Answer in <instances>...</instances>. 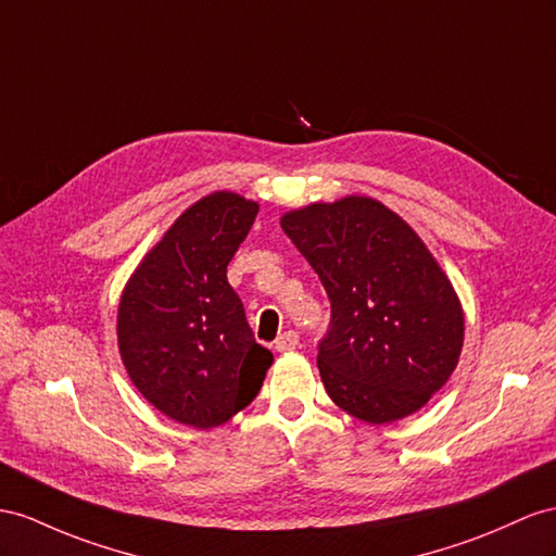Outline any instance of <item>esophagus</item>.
<instances>
[{"label": "esophagus", "instance_id": "1", "mask_svg": "<svg viewBox=\"0 0 556 556\" xmlns=\"http://www.w3.org/2000/svg\"><path fill=\"white\" fill-rule=\"evenodd\" d=\"M298 345H301V338H298L295 331L281 333V336L275 340V350H277V352H293Z\"/></svg>", "mask_w": 556, "mask_h": 556}]
</instances>
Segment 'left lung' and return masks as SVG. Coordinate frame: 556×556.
<instances>
[{
    "mask_svg": "<svg viewBox=\"0 0 556 556\" xmlns=\"http://www.w3.org/2000/svg\"><path fill=\"white\" fill-rule=\"evenodd\" d=\"M281 230L329 293L317 366L333 404L371 425L420 410L458 366L465 315L414 227L378 199L350 194L287 211Z\"/></svg>",
    "mask_w": 556,
    "mask_h": 556,
    "instance_id": "obj_1",
    "label": "left lung"
}]
</instances>
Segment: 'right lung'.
I'll return each mask as SVG.
<instances>
[{"label":"right lung","instance_id":"obj_1","mask_svg":"<svg viewBox=\"0 0 556 556\" xmlns=\"http://www.w3.org/2000/svg\"><path fill=\"white\" fill-rule=\"evenodd\" d=\"M258 208L227 190L202 197L142 255L119 298L126 374L156 410L197 430L247 408L275 362L227 283Z\"/></svg>","mask_w":556,"mask_h":556}]
</instances>
